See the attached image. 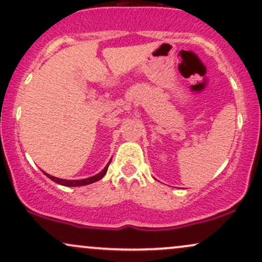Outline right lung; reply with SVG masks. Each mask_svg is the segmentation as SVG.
<instances>
[{"instance_id":"right-lung-1","label":"right lung","mask_w":262,"mask_h":262,"mask_svg":"<svg viewBox=\"0 0 262 262\" xmlns=\"http://www.w3.org/2000/svg\"><path fill=\"white\" fill-rule=\"evenodd\" d=\"M111 163V160L108 161V163L105 165V168L102 169L100 173L93 175V177H89L87 179H79V180H66V179H60V178H55V177H52V175H49L47 173H45L47 177L51 179V180L54 181V183H57L59 185H62V186H69V187H76V186H85V185H89V184H93L95 183V181H99L100 179L104 178V175L106 174L107 171V168H108V164Z\"/></svg>"}]
</instances>
